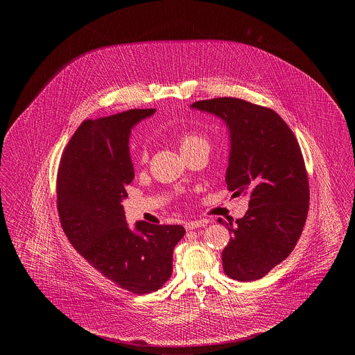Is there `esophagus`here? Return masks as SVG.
<instances>
[{
	"label": "esophagus",
	"instance_id": "obj_1",
	"mask_svg": "<svg viewBox=\"0 0 355 355\" xmlns=\"http://www.w3.org/2000/svg\"><path fill=\"white\" fill-rule=\"evenodd\" d=\"M206 224H207V221H205V220H193V221H189V223H186V230H187V231H191V230H197V228L205 227Z\"/></svg>",
	"mask_w": 355,
	"mask_h": 355
}]
</instances>
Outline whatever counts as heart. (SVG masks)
Returning <instances> with one entry per match:
<instances>
[{
	"instance_id": "1",
	"label": "heart",
	"mask_w": 355,
	"mask_h": 355,
	"mask_svg": "<svg viewBox=\"0 0 355 355\" xmlns=\"http://www.w3.org/2000/svg\"><path fill=\"white\" fill-rule=\"evenodd\" d=\"M179 146H180L182 153L190 152V150H196V149H205L209 152V142L206 141V138H203L202 135H200L197 132H184L183 135H180ZM146 159H148V153L146 150H144L141 153L139 161L146 162Z\"/></svg>"
}]
</instances>
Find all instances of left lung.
I'll return each mask as SVG.
<instances>
[{"mask_svg":"<svg viewBox=\"0 0 355 355\" xmlns=\"http://www.w3.org/2000/svg\"><path fill=\"white\" fill-rule=\"evenodd\" d=\"M190 107L221 119L230 134L225 182L236 196H249V210L227 224L232 238L224 248L228 277H263L294 250L309 210V182L295 135L272 109L239 98H213Z\"/></svg>","mask_w":355,"mask_h":355,"instance_id":"left-lung-1","label":"left lung"}]
</instances>
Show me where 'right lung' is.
Masks as SVG:
<instances>
[{
  "mask_svg": "<svg viewBox=\"0 0 355 355\" xmlns=\"http://www.w3.org/2000/svg\"><path fill=\"white\" fill-rule=\"evenodd\" d=\"M155 109H130L86 120L60 161L57 207L62 230L93 268L119 287L142 295L157 291L172 275L173 249L182 225L127 224L121 202L134 180L131 130Z\"/></svg>",
  "mask_w": 355,
  "mask_h": 355,
  "instance_id": "obj_1",
  "label": "right lung"
}]
</instances>
